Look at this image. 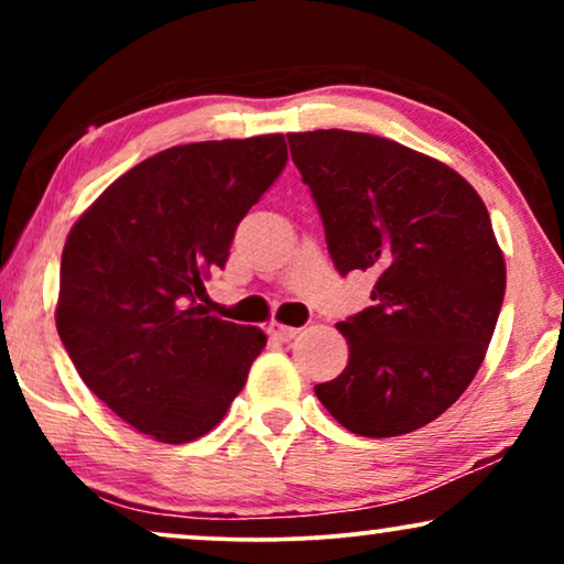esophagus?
<instances>
[{
    "label": "esophagus",
    "mask_w": 564,
    "mask_h": 564,
    "mask_svg": "<svg viewBox=\"0 0 564 564\" xmlns=\"http://www.w3.org/2000/svg\"><path fill=\"white\" fill-rule=\"evenodd\" d=\"M269 336L272 338H276V341H282V344H288V341H292V338H295L300 330L297 328H292V326H282V323H269Z\"/></svg>",
    "instance_id": "1"
}]
</instances>
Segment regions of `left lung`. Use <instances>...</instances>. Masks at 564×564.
<instances>
[{
    "mask_svg": "<svg viewBox=\"0 0 564 564\" xmlns=\"http://www.w3.org/2000/svg\"><path fill=\"white\" fill-rule=\"evenodd\" d=\"M288 141L338 274H377L375 305L336 323L349 365L315 395L351 434H411L457 403L496 330L506 261L488 207L454 169L388 138Z\"/></svg>",
    "mask_w": 564,
    "mask_h": 564,
    "instance_id": "left-lung-1",
    "label": "left lung"
}]
</instances>
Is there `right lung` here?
Returning <instances> with one entry per match:
<instances>
[{
	"label": "right lung",
	"mask_w": 564,
	"mask_h": 564,
	"mask_svg": "<svg viewBox=\"0 0 564 564\" xmlns=\"http://www.w3.org/2000/svg\"><path fill=\"white\" fill-rule=\"evenodd\" d=\"M284 164V135L174 145L112 182L66 238L61 344L84 384L156 442L218 426L267 346L197 297Z\"/></svg>",
	"instance_id": "right-lung-1"
}]
</instances>
